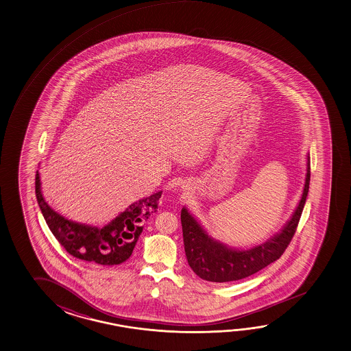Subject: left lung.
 <instances>
[{"instance_id":"1","label":"left lung","mask_w":351,"mask_h":351,"mask_svg":"<svg viewBox=\"0 0 351 351\" xmlns=\"http://www.w3.org/2000/svg\"><path fill=\"white\" fill-rule=\"evenodd\" d=\"M306 184L300 204L285 228L277 235L249 250H235L211 239L202 225L185 208L180 221L183 230L185 256L194 274L209 282L243 280L278 260L287 249L300 223L311 182V158H306Z\"/></svg>"}]
</instances>
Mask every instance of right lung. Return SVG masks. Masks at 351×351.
Returning <instances> with one entry per match:
<instances>
[{
    "label": "right lung",
    "instance_id": "add662e5",
    "mask_svg": "<svg viewBox=\"0 0 351 351\" xmlns=\"http://www.w3.org/2000/svg\"><path fill=\"white\" fill-rule=\"evenodd\" d=\"M162 191L130 205L104 228L74 223L59 215L45 203L40 191V179L36 174V197L51 234L71 256L101 266L120 265L132 255L143 223L158 208Z\"/></svg>",
    "mask_w": 351,
    "mask_h": 351
}]
</instances>
